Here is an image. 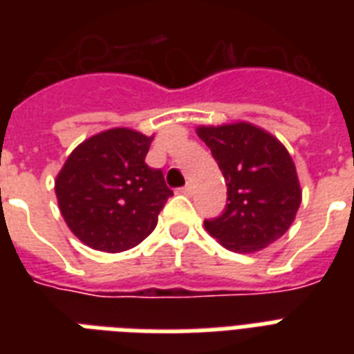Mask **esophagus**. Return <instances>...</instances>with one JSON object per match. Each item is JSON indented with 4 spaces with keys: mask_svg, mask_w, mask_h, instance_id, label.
<instances>
[{
    "mask_svg": "<svg viewBox=\"0 0 354 354\" xmlns=\"http://www.w3.org/2000/svg\"><path fill=\"white\" fill-rule=\"evenodd\" d=\"M182 193L187 194V196H189V194H193V183H187V185L182 189Z\"/></svg>",
    "mask_w": 354,
    "mask_h": 354,
    "instance_id": "esophagus-1",
    "label": "esophagus"
}]
</instances>
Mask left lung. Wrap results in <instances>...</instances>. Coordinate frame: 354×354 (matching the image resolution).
<instances>
[{"label":"left lung","instance_id":"1","mask_svg":"<svg viewBox=\"0 0 354 354\" xmlns=\"http://www.w3.org/2000/svg\"><path fill=\"white\" fill-rule=\"evenodd\" d=\"M227 185L226 209L204 226L230 252L253 253L285 235L301 205L294 161L279 139L248 121L200 124Z\"/></svg>","mask_w":354,"mask_h":354}]
</instances>
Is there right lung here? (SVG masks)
Listing matches in <instances>:
<instances>
[{"label": "right lung", "mask_w": 354, "mask_h": 354, "mask_svg": "<svg viewBox=\"0 0 354 354\" xmlns=\"http://www.w3.org/2000/svg\"><path fill=\"white\" fill-rule=\"evenodd\" d=\"M154 136L118 127L84 139L55 180L58 209L86 246L119 253L138 246L158 224L172 191L145 163Z\"/></svg>", "instance_id": "obj_1"}]
</instances>
